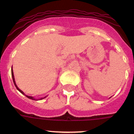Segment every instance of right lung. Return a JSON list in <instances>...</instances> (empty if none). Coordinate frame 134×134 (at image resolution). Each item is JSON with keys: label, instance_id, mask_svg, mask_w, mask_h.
I'll return each mask as SVG.
<instances>
[{"label": "right lung", "instance_id": "obj_1", "mask_svg": "<svg viewBox=\"0 0 134 134\" xmlns=\"http://www.w3.org/2000/svg\"><path fill=\"white\" fill-rule=\"evenodd\" d=\"M11 75H12V77H13V83H14V85H15V86H16V87L17 88V90H19V91H20L21 93H22V94H24V93H23V91H21V90L19 89V87H17V85H16V82H15V80H14V75H13V69L11 70ZM27 98H29V99H31V100H34V98L33 97H31V96H26ZM44 98H46V97H44ZM43 98H41V99H43Z\"/></svg>", "mask_w": 134, "mask_h": 134}]
</instances>
